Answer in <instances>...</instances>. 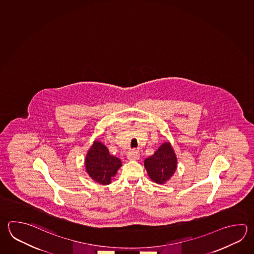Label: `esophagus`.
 <instances>
[{"instance_id":"34e87169","label":"esophagus","mask_w":254,"mask_h":254,"mask_svg":"<svg viewBox=\"0 0 254 254\" xmlns=\"http://www.w3.org/2000/svg\"><path fill=\"white\" fill-rule=\"evenodd\" d=\"M127 159L130 160H137L139 159V153L138 150H131L127 154Z\"/></svg>"}]
</instances>
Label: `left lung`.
Segmentation results:
<instances>
[{"label":"left lung","instance_id":"left-lung-1","mask_svg":"<svg viewBox=\"0 0 254 254\" xmlns=\"http://www.w3.org/2000/svg\"><path fill=\"white\" fill-rule=\"evenodd\" d=\"M178 159L169 142L160 145L154 154L144 160V167L150 179L157 184H165L177 169Z\"/></svg>","mask_w":254,"mask_h":254}]
</instances>
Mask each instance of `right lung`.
<instances>
[{
	"instance_id": "right-lung-1",
	"label": "right lung",
	"mask_w": 254,
	"mask_h": 254,
	"mask_svg": "<svg viewBox=\"0 0 254 254\" xmlns=\"http://www.w3.org/2000/svg\"><path fill=\"white\" fill-rule=\"evenodd\" d=\"M85 170L90 178L101 185L111 184L122 161L110 155L109 150L98 140H95L85 157Z\"/></svg>"
}]
</instances>
